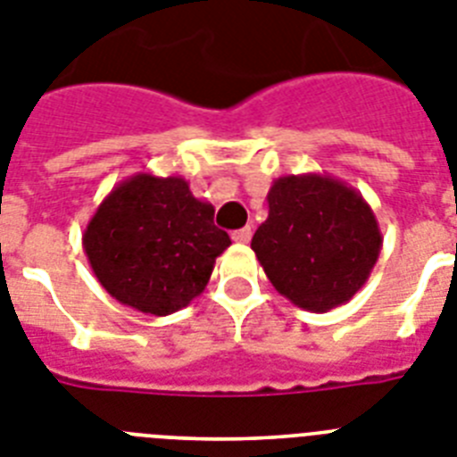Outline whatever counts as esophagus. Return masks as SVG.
I'll use <instances>...</instances> for the list:
<instances>
[{
    "mask_svg": "<svg viewBox=\"0 0 457 457\" xmlns=\"http://www.w3.org/2000/svg\"><path fill=\"white\" fill-rule=\"evenodd\" d=\"M253 237V229L251 228H241L237 229V232H232V239L237 241V244H248Z\"/></svg>",
    "mask_w": 457,
    "mask_h": 457,
    "instance_id": "obj_1",
    "label": "esophagus"
}]
</instances>
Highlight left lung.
I'll list each match as a JSON object with an SVG mask.
<instances>
[{
  "instance_id": "obj_1",
  "label": "left lung",
  "mask_w": 457,
  "mask_h": 457,
  "mask_svg": "<svg viewBox=\"0 0 457 457\" xmlns=\"http://www.w3.org/2000/svg\"><path fill=\"white\" fill-rule=\"evenodd\" d=\"M251 248L271 286L295 306L325 313L365 286L383 246L365 197L328 174L281 176Z\"/></svg>"
}]
</instances>
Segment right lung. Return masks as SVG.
Segmentation results:
<instances>
[{"instance_id":"1","label":"right lung","mask_w":457,"mask_h":457,"mask_svg":"<svg viewBox=\"0 0 457 457\" xmlns=\"http://www.w3.org/2000/svg\"><path fill=\"white\" fill-rule=\"evenodd\" d=\"M181 176L148 171L118 183L83 232V251L106 293L151 316H170L204 293L229 246Z\"/></svg>"}]
</instances>
